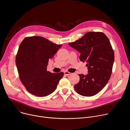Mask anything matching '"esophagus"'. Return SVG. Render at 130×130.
Returning <instances> with one entry per match:
<instances>
[{
  "instance_id": "obj_1",
  "label": "esophagus",
  "mask_w": 130,
  "mask_h": 130,
  "mask_svg": "<svg viewBox=\"0 0 130 130\" xmlns=\"http://www.w3.org/2000/svg\"><path fill=\"white\" fill-rule=\"evenodd\" d=\"M64 74L65 75H70L71 73H70V72H68V71H64Z\"/></svg>"
}]
</instances>
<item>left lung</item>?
Here are the masks:
<instances>
[{"instance_id":"left-lung-1","label":"left lung","mask_w":130,"mask_h":130,"mask_svg":"<svg viewBox=\"0 0 130 130\" xmlns=\"http://www.w3.org/2000/svg\"><path fill=\"white\" fill-rule=\"evenodd\" d=\"M80 53V60L86 62L88 73L79 74L80 81L74 88L85 96L95 95L105 86L112 73L114 51L108 38L103 32H88L80 39L69 43Z\"/></svg>"}]
</instances>
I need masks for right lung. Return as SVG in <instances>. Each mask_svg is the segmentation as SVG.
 Here are the masks:
<instances>
[{
	"mask_svg": "<svg viewBox=\"0 0 130 130\" xmlns=\"http://www.w3.org/2000/svg\"><path fill=\"white\" fill-rule=\"evenodd\" d=\"M61 46L40 36L27 37L21 42L16 63L20 79L29 93L43 97L54 92L64 73L47 71V67Z\"/></svg>",
	"mask_w": 130,
	"mask_h": 130,
	"instance_id": "right-lung-1",
	"label": "right lung"
}]
</instances>
